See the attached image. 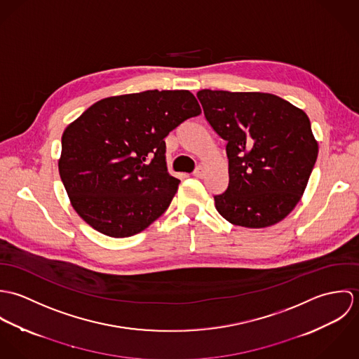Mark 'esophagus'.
<instances>
[{
	"label": "esophagus",
	"mask_w": 359,
	"mask_h": 359,
	"mask_svg": "<svg viewBox=\"0 0 359 359\" xmlns=\"http://www.w3.org/2000/svg\"><path fill=\"white\" fill-rule=\"evenodd\" d=\"M203 174H205V168H203L202 165H198V167L195 168V171H194V175H195V177H203Z\"/></svg>",
	"instance_id": "obj_1"
}]
</instances>
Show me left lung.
Instances as JSON below:
<instances>
[{"label":"left lung","mask_w":359,"mask_h":359,"mask_svg":"<svg viewBox=\"0 0 359 359\" xmlns=\"http://www.w3.org/2000/svg\"><path fill=\"white\" fill-rule=\"evenodd\" d=\"M205 120L226 141L229 182L215 195L217 211L231 224L265 228L300 202L318 142L307 114L265 93H198Z\"/></svg>","instance_id":"1"}]
</instances>
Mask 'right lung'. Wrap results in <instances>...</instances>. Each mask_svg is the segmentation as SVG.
Segmentation results:
<instances>
[{"mask_svg": "<svg viewBox=\"0 0 359 359\" xmlns=\"http://www.w3.org/2000/svg\"><path fill=\"white\" fill-rule=\"evenodd\" d=\"M201 113L187 90H152L90 106L66 127L57 163L77 214L111 238L148 228L168 208L180 184L167 172L164 138Z\"/></svg>", "mask_w": 359, "mask_h": 359, "instance_id": "obj_1", "label": "right lung"}]
</instances>
